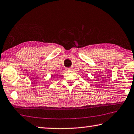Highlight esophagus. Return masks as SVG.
Masks as SVG:
<instances>
[{
	"label": "esophagus",
	"instance_id": "obj_1",
	"mask_svg": "<svg viewBox=\"0 0 134 134\" xmlns=\"http://www.w3.org/2000/svg\"><path fill=\"white\" fill-rule=\"evenodd\" d=\"M71 68H67L66 69V70H67V71H70V70H71Z\"/></svg>",
	"mask_w": 134,
	"mask_h": 134
}]
</instances>
